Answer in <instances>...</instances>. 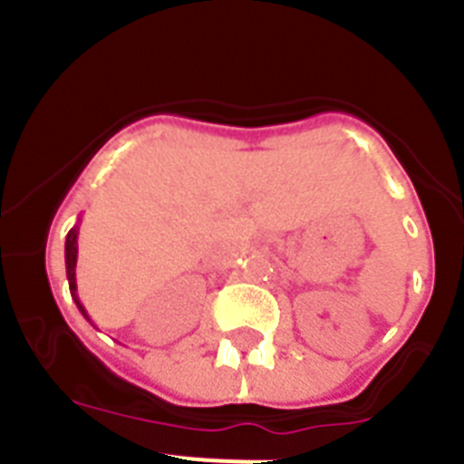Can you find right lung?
<instances>
[{
  "label": "right lung",
  "instance_id": "obj_1",
  "mask_svg": "<svg viewBox=\"0 0 464 464\" xmlns=\"http://www.w3.org/2000/svg\"><path fill=\"white\" fill-rule=\"evenodd\" d=\"M76 257H79V223H76L72 229H69L67 241H64V265H67L69 293H72L73 302H76V306H79L81 314H83L85 318H88V321H90L88 311H85V306L81 304L79 297H76Z\"/></svg>",
  "mask_w": 464,
  "mask_h": 464
}]
</instances>
